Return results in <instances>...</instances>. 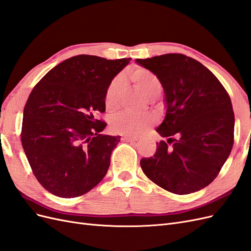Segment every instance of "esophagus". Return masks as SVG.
<instances>
[{
    "label": "esophagus",
    "instance_id": "34e87169",
    "mask_svg": "<svg viewBox=\"0 0 251 251\" xmlns=\"http://www.w3.org/2000/svg\"><path fill=\"white\" fill-rule=\"evenodd\" d=\"M123 140L126 141V142H135L138 140V138L137 137H130V136H125V137H123Z\"/></svg>",
    "mask_w": 251,
    "mask_h": 251
}]
</instances>
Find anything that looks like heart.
<instances>
[{
	"label": "heart",
	"mask_w": 251,
	"mask_h": 251,
	"mask_svg": "<svg viewBox=\"0 0 251 251\" xmlns=\"http://www.w3.org/2000/svg\"><path fill=\"white\" fill-rule=\"evenodd\" d=\"M130 78L135 87L149 98H155L161 93V81L154 73L144 69L136 68L130 72ZM125 90V81L123 77H116L109 85L104 95L105 108L109 111H116L120 107L121 97ZM156 116L147 114L143 116H134L130 114H120L111 120V130L119 135L135 137L143 134L156 123Z\"/></svg>",
	"instance_id": "obj_1"
}]
</instances>
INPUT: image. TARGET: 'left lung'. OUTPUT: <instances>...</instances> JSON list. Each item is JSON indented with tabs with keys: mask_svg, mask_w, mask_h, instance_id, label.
Returning a JSON list of instances; mask_svg holds the SVG:
<instances>
[{
	"mask_svg": "<svg viewBox=\"0 0 251 251\" xmlns=\"http://www.w3.org/2000/svg\"><path fill=\"white\" fill-rule=\"evenodd\" d=\"M136 63L160 79L165 116L156 131L177 135L172 147L161 140L140 165L147 177L173 194L187 195L207 186L218 176L233 146L234 114L222 83L198 60L169 53Z\"/></svg>",
	"mask_w": 251,
	"mask_h": 251,
	"instance_id": "1",
	"label": "left lung"
}]
</instances>
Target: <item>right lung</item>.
Listing matches in <instances>:
<instances>
[{"label":"right lung","mask_w":251,"mask_h":251,"mask_svg":"<svg viewBox=\"0 0 251 251\" xmlns=\"http://www.w3.org/2000/svg\"><path fill=\"white\" fill-rule=\"evenodd\" d=\"M131 58L76 55L51 69L30 93L23 113L22 146L35 178L51 194L75 198L107 174L120 136L102 135L112 79Z\"/></svg>","instance_id":"1"}]
</instances>
